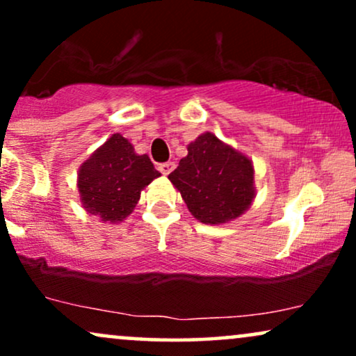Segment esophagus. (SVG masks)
Listing matches in <instances>:
<instances>
[{
    "mask_svg": "<svg viewBox=\"0 0 356 356\" xmlns=\"http://www.w3.org/2000/svg\"><path fill=\"white\" fill-rule=\"evenodd\" d=\"M175 169L174 162H164V164H159V170L164 175H169Z\"/></svg>",
    "mask_w": 356,
    "mask_h": 356,
    "instance_id": "esophagus-1",
    "label": "esophagus"
}]
</instances>
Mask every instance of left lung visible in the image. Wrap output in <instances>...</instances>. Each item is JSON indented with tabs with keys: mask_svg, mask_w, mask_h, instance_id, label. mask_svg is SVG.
<instances>
[{
	"mask_svg": "<svg viewBox=\"0 0 356 356\" xmlns=\"http://www.w3.org/2000/svg\"><path fill=\"white\" fill-rule=\"evenodd\" d=\"M169 181L187 209L204 224H224L243 216L256 197L251 159L204 132L187 145V155Z\"/></svg>",
	"mask_w": 356,
	"mask_h": 356,
	"instance_id": "left-lung-1",
	"label": "left lung"
}]
</instances>
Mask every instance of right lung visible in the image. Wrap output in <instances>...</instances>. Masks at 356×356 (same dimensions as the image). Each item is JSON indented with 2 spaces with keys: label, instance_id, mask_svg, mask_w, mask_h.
<instances>
[{
  "label": "right lung",
  "instance_id": "add662e5",
  "mask_svg": "<svg viewBox=\"0 0 356 356\" xmlns=\"http://www.w3.org/2000/svg\"><path fill=\"white\" fill-rule=\"evenodd\" d=\"M157 177L149 155L136 154L125 137L113 134L80 165L76 187L88 214L117 224L132 214L140 192Z\"/></svg>",
  "mask_w": 356,
  "mask_h": 356
}]
</instances>
